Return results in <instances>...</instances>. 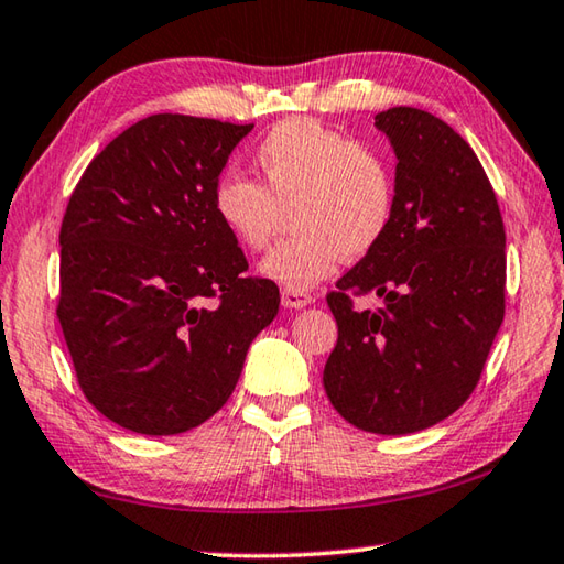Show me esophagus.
Here are the masks:
<instances>
[{
	"mask_svg": "<svg viewBox=\"0 0 564 564\" xmlns=\"http://www.w3.org/2000/svg\"><path fill=\"white\" fill-rule=\"evenodd\" d=\"M313 301H316V299H313V295L305 293V291L283 289V293H281L283 308H305V305H311Z\"/></svg>",
	"mask_w": 564,
	"mask_h": 564,
	"instance_id": "1",
	"label": "esophagus"
}]
</instances>
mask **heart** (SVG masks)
<instances>
[{
	"instance_id": "obj_1",
	"label": "heart",
	"mask_w": 564,
	"mask_h": 564,
	"mask_svg": "<svg viewBox=\"0 0 564 564\" xmlns=\"http://www.w3.org/2000/svg\"><path fill=\"white\" fill-rule=\"evenodd\" d=\"M265 186L243 171L216 181L214 208L248 251H265L293 212L291 241L261 263V275L308 291L383 241L395 214V181L378 151L313 119H285L256 149Z\"/></svg>"
}]
</instances>
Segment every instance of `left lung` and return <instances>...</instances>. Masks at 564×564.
I'll return each instance as SVG.
<instances>
[{
	"label": "left lung",
	"mask_w": 564,
	"mask_h": 564,
	"mask_svg": "<svg viewBox=\"0 0 564 564\" xmlns=\"http://www.w3.org/2000/svg\"><path fill=\"white\" fill-rule=\"evenodd\" d=\"M395 154V214L328 295L338 343L323 388L350 425L410 435L453 415L480 380L505 316V226L475 151L443 119L376 117ZM352 294L383 310L360 312Z\"/></svg>",
	"instance_id": "1"
}]
</instances>
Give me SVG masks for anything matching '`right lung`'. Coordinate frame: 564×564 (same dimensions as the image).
<instances>
[{
	"label": "right lung",
	"instance_id": "1",
	"mask_svg": "<svg viewBox=\"0 0 564 564\" xmlns=\"http://www.w3.org/2000/svg\"><path fill=\"white\" fill-rule=\"evenodd\" d=\"M253 123L154 113L119 133L66 206L59 316L89 403L139 435L221 410L279 285L246 279L214 188Z\"/></svg>",
	"mask_w": 564,
	"mask_h": 564
}]
</instances>
